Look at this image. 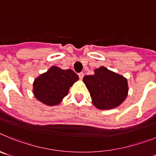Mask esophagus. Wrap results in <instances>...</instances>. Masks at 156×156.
<instances>
[{
  "instance_id": "34e87169",
  "label": "esophagus",
  "mask_w": 156,
  "mask_h": 156,
  "mask_svg": "<svg viewBox=\"0 0 156 156\" xmlns=\"http://www.w3.org/2000/svg\"><path fill=\"white\" fill-rule=\"evenodd\" d=\"M78 75H79L80 79V80H82L83 78V76H84V74H83V73H80L78 74Z\"/></svg>"
}]
</instances>
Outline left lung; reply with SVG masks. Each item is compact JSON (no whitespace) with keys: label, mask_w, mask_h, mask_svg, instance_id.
<instances>
[{"label":"left lung","mask_w":156,"mask_h":156,"mask_svg":"<svg viewBox=\"0 0 156 156\" xmlns=\"http://www.w3.org/2000/svg\"><path fill=\"white\" fill-rule=\"evenodd\" d=\"M83 81L90 92L92 103L98 109L116 108L127 97V80L104 66L94 69L93 75L85 76Z\"/></svg>","instance_id":"left-lung-1"}]
</instances>
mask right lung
<instances>
[{
  "instance_id": "obj_1",
  "label": "right lung",
  "mask_w": 156,
  "mask_h": 156,
  "mask_svg": "<svg viewBox=\"0 0 156 156\" xmlns=\"http://www.w3.org/2000/svg\"><path fill=\"white\" fill-rule=\"evenodd\" d=\"M79 80L72 69L51 66L46 73L34 80L33 93L38 101L49 106L58 105L68 94L69 87Z\"/></svg>"
}]
</instances>
